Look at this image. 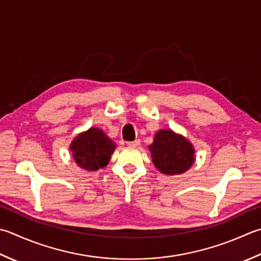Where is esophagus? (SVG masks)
Wrapping results in <instances>:
<instances>
[{
	"mask_svg": "<svg viewBox=\"0 0 261 261\" xmlns=\"http://www.w3.org/2000/svg\"><path fill=\"white\" fill-rule=\"evenodd\" d=\"M127 146H131V147L140 146V139H136L134 141H129V142H127Z\"/></svg>",
	"mask_w": 261,
	"mask_h": 261,
	"instance_id": "1",
	"label": "esophagus"
}]
</instances>
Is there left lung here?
<instances>
[{
    "instance_id": "left-lung-1",
    "label": "left lung",
    "mask_w": 261,
    "mask_h": 261,
    "mask_svg": "<svg viewBox=\"0 0 261 261\" xmlns=\"http://www.w3.org/2000/svg\"><path fill=\"white\" fill-rule=\"evenodd\" d=\"M152 162L167 175L181 174L191 167L195 161V149L186 138L171 130L158 131L149 146Z\"/></svg>"
}]
</instances>
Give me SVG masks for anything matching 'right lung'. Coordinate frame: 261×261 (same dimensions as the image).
<instances>
[{"instance_id": "right-lung-1", "label": "right lung", "mask_w": 261, "mask_h": 261, "mask_svg": "<svg viewBox=\"0 0 261 261\" xmlns=\"http://www.w3.org/2000/svg\"><path fill=\"white\" fill-rule=\"evenodd\" d=\"M115 144L103 131L91 127L74 138L70 149L76 164L88 171H97L109 164Z\"/></svg>"}]
</instances>
